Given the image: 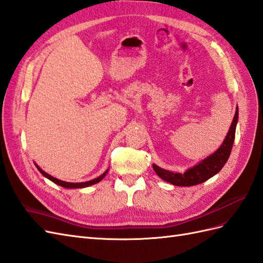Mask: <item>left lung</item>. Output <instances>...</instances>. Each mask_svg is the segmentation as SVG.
<instances>
[{
    "label": "left lung",
    "instance_id": "left-lung-1",
    "mask_svg": "<svg viewBox=\"0 0 263 263\" xmlns=\"http://www.w3.org/2000/svg\"><path fill=\"white\" fill-rule=\"evenodd\" d=\"M238 117H239V110L237 106V110H235L234 118L232 120V123L230 129L228 131L227 137L223 142L220 145L219 149L213 152L210 156L206 157L196 165H193L190 169L185 170L182 173L179 172H172L169 170L162 169V167L158 166L157 164H153V170L156 171L158 176L169 182L173 185L178 186H191L200 184L204 181L209 180L215 176L223 165L227 163V161L230 157V153L233 146L234 142V137H235V127H237L238 123Z\"/></svg>",
    "mask_w": 263,
    "mask_h": 263
}]
</instances>
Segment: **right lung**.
I'll use <instances>...</instances> for the list:
<instances>
[{"label":"right lung","mask_w":263,"mask_h":263,"mask_svg":"<svg viewBox=\"0 0 263 263\" xmlns=\"http://www.w3.org/2000/svg\"><path fill=\"white\" fill-rule=\"evenodd\" d=\"M35 166L37 167V170L42 173V176H44L46 179H49V180H51L52 182H54L55 184H58V185H60V186H63V187H66V189H80V187H86V186H90V185H93V184H96V183H98V182H100L101 180H102L105 176H106V173L109 172V169H107L103 174H101L100 177H98V178H96V179H93V180H90V181H86V182H80V183H73V182H65V181H62V180H59V179H57V178H54V177H52V176H50L49 173H46V172H44L41 167H40L36 163H35Z\"/></svg>","instance_id":"add662e5"}]
</instances>
